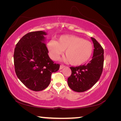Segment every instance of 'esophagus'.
<instances>
[{
    "mask_svg": "<svg viewBox=\"0 0 121 121\" xmlns=\"http://www.w3.org/2000/svg\"><path fill=\"white\" fill-rule=\"evenodd\" d=\"M64 67H65V65H61L60 66V69H63Z\"/></svg>",
    "mask_w": 121,
    "mask_h": 121,
    "instance_id": "34e87169",
    "label": "esophagus"
}]
</instances>
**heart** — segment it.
<instances>
[{
  "label": "heart",
  "instance_id": "heart-1",
  "mask_svg": "<svg viewBox=\"0 0 121 121\" xmlns=\"http://www.w3.org/2000/svg\"><path fill=\"white\" fill-rule=\"evenodd\" d=\"M51 58L59 59L65 50V60L75 65L83 64L89 60L93 52V45L89 40L73 35H62L56 41L51 40L47 45Z\"/></svg>",
  "mask_w": 121,
  "mask_h": 121
}]
</instances>
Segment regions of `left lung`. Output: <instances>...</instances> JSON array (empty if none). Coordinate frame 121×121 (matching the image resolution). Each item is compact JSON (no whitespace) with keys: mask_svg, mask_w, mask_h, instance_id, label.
Here are the masks:
<instances>
[{"mask_svg":"<svg viewBox=\"0 0 121 121\" xmlns=\"http://www.w3.org/2000/svg\"><path fill=\"white\" fill-rule=\"evenodd\" d=\"M94 51L92 60L86 65L71 67V75L68 78V84L71 90L82 92L91 88L99 80L104 66V49L95 39L91 37Z\"/></svg>","mask_w":121,"mask_h":121,"instance_id":"8db88e82","label":"left lung"}]
</instances>
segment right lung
Here are the masks:
<instances>
[{
    "label": "right lung",
    "mask_w": 121,
    "mask_h": 121,
    "mask_svg": "<svg viewBox=\"0 0 121 121\" xmlns=\"http://www.w3.org/2000/svg\"><path fill=\"white\" fill-rule=\"evenodd\" d=\"M43 31L31 32L22 37L14 49L15 71L21 82L34 91H42L51 82L53 73L58 71L60 65L50 58Z\"/></svg>",
    "instance_id": "1"
}]
</instances>
